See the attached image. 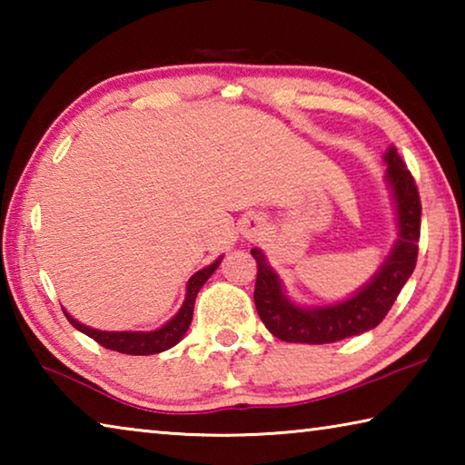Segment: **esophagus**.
Returning a JSON list of instances; mask_svg holds the SVG:
<instances>
[{
    "mask_svg": "<svg viewBox=\"0 0 465 465\" xmlns=\"http://www.w3.org/2000/svg\"><path fill=\"white\" fill-rule=\"evenodd\" d=\"M262 230H264V227H262L261 217H250L242 225V232H243V235H246V238H258V235L262 233Z\"/></svg>",
    "mask_w": 465,
    "mask_h": 465,
    "instance_id": "1",
    "label": "esophagus"
}]
</instances>
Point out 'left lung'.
I'll return each mask as SVG.
<instances>
[{"label":"left lung","instance_id":"8db88e82","mask_svg":"<svg viewBox=\"0 0 465 465\" xmlns=\"http://www.w3.org/2000/svg\"><path fill=\"white\" fill-rule=\"evenodd\" d=\"M388 163L390 191L396 203L398 240L381 269L367 285L341 303L322 305V308H299L282 291L279 274L274 272L264 254L258 248L252 256L258 264L254 303L258 316L272 336L285 342L328 344L342 338L363 334L375 328L388 316L390 308L406 281L411 279L419 256L420 240V196L411 170L406 168L396 147H390L383 155Z\"/></svg>","mask_w":465,"mask_h":465}]
</instances>
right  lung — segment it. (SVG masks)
I'll return each instance as SVG.
<instances>
[{"instance_id":"obj_1","label":"right lung","mask_w":465,"mask_h":465,"mask_svg":"<svg viewBox=\"0 0 465 465\" xmlns=\"http://www.w3.org/2000/svg\"><path fill=\"white\" fill-rule=\"evenodd\" d=\"M219 262H222V258L215 261L213 264L204 266L203 271L193 274L186 285V297H184L183 308L178 310L176 316L172 318L168 324L153 330V332H129V330L127 332H104V330H96V328L80 324V322L74 320L67 312L65 316L69 320V324H74L75 330H80V332H84L85 336L94 338V341L104 346V349L124 352V355H155V352L168 351L183 341V336L186 334V330L193 322L196 293H199L201 287L204 285V281L217 271Z\"/></svg>"}]
</instances>
